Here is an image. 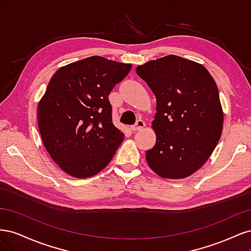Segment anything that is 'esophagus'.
<instances>
[{
	"label": "esophagus",
	"instance_id": "34e87169",
	"mask_svg": "<svg viewBox=\"0 0 251 251\" xmlns=\"http://www.w3.org/2000/svg\"><path fill=\"white\" fill-rule=\"evenodd\" d=\"M144 126H146V123L142 119H138L137 121H136V124L134 126H132V130L133 131H139L141 130V128H143Z\"/></svg>",
	"mask_w": 251,
	"mask_h": 251
}]
</instances>
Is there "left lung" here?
I'll return each instance as SVG.
<instances>
[{"mask_svg":"<svg viewBox=\"0 0 251 251\" xmlns=\"http://www.w3.org/2000/svg\"><path fill=\"white\" fill-rule=\"evenodd\" d=\"M156 96L151 127L156 143L147 151L150 168L162 178L191 176L207 161L221 137L223 111L216 82L206 68L168 55L138 66Z\"/></svg>","mask_w":251,"mask_h":251,"instance_id":"8db88e82","label":"left lung"}]
</instances>
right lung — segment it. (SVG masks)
Here are the masks:
<instances>
[{
  "label": "right lung",
  "instance_id": "1",
  "mask_svg": "<svg viewBox=\"0 0 251 251\" xmlns=\"http://www.w3.org/2000/svg\"><path fill=\"white\" fill-rule=\"evenodd\" d=\"M131 64L91 56L64 66L50 79L37 107L44 146L75 178L92 177L112 160L125 134L113 125L109 94Z\"/></svg>",
  "mask_w": 251,
  "mask_h": 251
}]
</instances>
